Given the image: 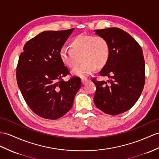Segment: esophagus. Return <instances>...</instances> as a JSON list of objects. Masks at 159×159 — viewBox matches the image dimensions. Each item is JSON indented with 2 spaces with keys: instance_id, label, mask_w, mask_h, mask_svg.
<instances>
[{
  "instance_id": "1",
  "label": "esophagus",
  "mask_w": 159,
  "mask_h": 159,
  "mask_svg": "<svg viewBox=\"0 0 159 159\" xmlns=\"http://www.w3.org/2000/svg\"><path fill=\"white\" fill-rule=\"evenodd\" d=\"M89 81V80L88 78H86V77H83V78H82V83L83 84H85L86 82H88Z\"/></svg>"
}]
</instances>
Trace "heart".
I'll return each instance as SVG.
<instances>
[{
    "label": "heart",
    "instance_id": "1",
    "mask_svg": "<svg viewBox=\"0 0 159 159\" xmlns=\"http://www.w3.org/2000/svg\"><path fill=\"white\" fill-rule=\"evenodd\" d=\"M71 49L62 48L59 57L62 62L71 69L75 75L86 77L96 70L105 67L109 58V45L105 38L100 36L80 34L71 40Z\"/></svg>",
    "mask_w": 159,
    "mask_h": 159
}]
</instances>
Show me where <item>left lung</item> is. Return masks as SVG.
Masks as SVG:
<instances>
[{"mask_svg": "<svg viewBox=\"0 0 159 159\" xmlns=\"http://www.w3.org/2000/svg\"><path fill=\"white\" fill-rule=\"evenodd\" d=\"M109 45V58L100 71L110 80L92 82L96 90L94 101L104 113L117 115L128 111L137 102L145 83V62L142 49L125 31L117 28L94 30Z\"/></svg>", "mask_w": 159, "mask_h": 159, "instance_id": "left-lung-1", "label": "left lung"}]
</instances>
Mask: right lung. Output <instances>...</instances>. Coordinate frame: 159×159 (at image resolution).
<instances>
[{
	"instance_id": "obj_1",
	"label": "right lung",
	"mask_w": 159,
	"mask_h": 159,
	"mask_svg": "<svg viewBox=\"0 0 159 159\" xmlns=\"http://www.w3.org/2000/svg\"><path fill=\"white\" fill-rule=\"evenodd\" d=\"M73 30L42 32L26 42L19 56L18 87L31 110L42 118L54 120L66 114L82 86L78 77L63 80L70 73L59 57Z\"/></svg>"
}]
</instances>
